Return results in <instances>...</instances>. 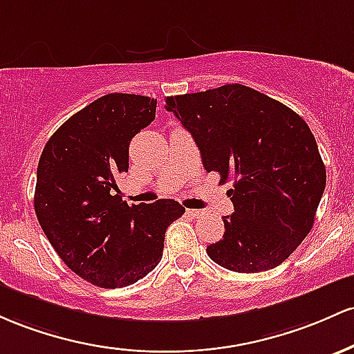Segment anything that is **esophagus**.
Instances as JSON below:
<instances>
[{
  "label": "esophagus",
  "instance_id": "obj_1",
  "mask_svg": "<svg viewBox=\"0 0 354 354\" xmlns=\"http://www.w3.org/2000/svg\"><path fill=\"white\" fill-rule=\"evenodd\" d=\"M187 214L190 217H194V219H198V217L202 216V210L198 209H187Z\"/></svg>",
  "mask_w": 354,
  "mask_h": 354
}]
</instances>
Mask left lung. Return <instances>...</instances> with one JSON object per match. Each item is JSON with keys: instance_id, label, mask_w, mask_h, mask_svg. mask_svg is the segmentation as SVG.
<instances>
[{"instance_id": "8db88e82", "label": "left lung", "mask_w": 354, "mask_h": 354, "mask_svg": "<svg viewBox=\"0 0 354 354\" xmlns=\"http://www.w3.org/2000/svg\"><path fill=\"white\" fill-rule=\"evenodd\" d=\"M187 129L207 172L232 178V216L207 245L210 259L236 272L284 263L313 227L326 187L316 138L289 106L241 83L165 98Z\"/></svg>"}]
</instances>
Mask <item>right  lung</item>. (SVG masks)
<instances>
[{
  "label": "right lung",
  "instance_id": "obj_1",
  "mask_svg": "<svg viewBox=\"0 0 354 354\" xmlns=\"http://www.w3.org/2000/svg\"><path fill=\"white\" fill-rule=\"evenodd\" d=\"M156 109L142 95H105L71 115L39 157V225L63 263L98 288H125L153 271L167 227L185 212L174 198L129 205L112 194L115 178L129 172L130 140Z\"/></svg>",
  "mask_w": 354,
  "mask_h": 354
}]
</instances>
